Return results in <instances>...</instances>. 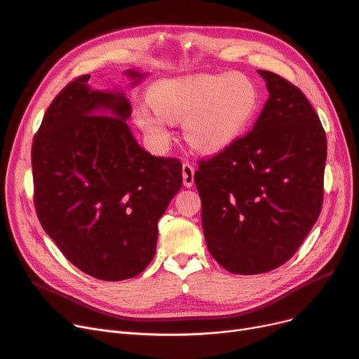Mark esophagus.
<instances>
[{
  "label": "esophagus",
  "instance_id": "34e87169",
  "mask_svg": "<svg viewBox=\"0 0 359 359\" xmlns=\"http://www.w3.org/2000/svg\"><path fill=\"white\" fill-rule=\"evenodd\" d=\"M182 173H183V184L186 187H192L195 182V168L189 163H184L182 167Z\"/></svg>",
  "mask_w": 359,
  "mask_h": 359
}]
</instances>
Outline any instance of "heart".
I'll return each mask as SVG.
<instances>
[{"label": "heart", "instance_id": "1", "mask_svg": "<svg viewBox=\"0 0 359 359\" xmlns=\"http://www.w3.org/2000/svg\"><path fill=\"white\" fill-rule=\"evenodd\" d=\"M153 106L137 111V123L157 148L173 138V122L183 121L187 142L217 153L236 142L259 109L256 84L241 72L186 75L164 80L151 90Z\"/></svg>", "mask_w": 359, "mask_h": 359}]
</instances>
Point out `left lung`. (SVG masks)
Wrapping results in <instances>:
<instances>
[{
	"label": "left lung",
	"instance_id": "8db88e82",
	"mask_svg": "<svg viewBox=\"0 0 359 359\" xmlns=\"http://www.w3.org/2000/svg\"><path fill=\"white\" fill-rule=\"evenodd\" d=\"M269 99L253 130L201 161L195 183L206 246L231 273L256 275L292 257L323 203L326 134L299 88L257 69Z\"/></svg>",
	"mask_w": 359,
	"mask_h": 359
}]
</instances>
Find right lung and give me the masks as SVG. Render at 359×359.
Here are the masks:
<instances>
[{"label":"right lung","instance_id":"right-lung-1","mask_svg":"<svg viewBox=\"0 0 359 359\" xmlns=\"http://www.w3.org/2000/svg\"><path fill=\"white\" fill-rule=\"evenodd\" d=\"M123 74L130 87L147 77L140 69ZM88 80L83 75L55 97L34 137V206L74 266L123 280L153 260L157 222L180 191L182 164L137 142L123 90H96Z\"/></svg>","mask_w":359,"mask_h":359}]
</instances>
